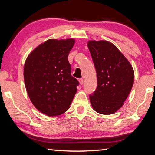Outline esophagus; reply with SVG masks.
Instances as JSON below:
<instances>
[{"label": "esophagus", "mask_w": 155, "mask_h": 155, "mask_svg": "<svg viewBox=\"0 0 155 155\" xmlns=\"http://www.w3.org/2000/svg\"><path fill=\"white\" fill-rule=\"evenodd\" d=\"M78 82H79L80 85H83V82H84V81H83V78H80V79H78Z\"/></svg>", "instance_id": "obj_1"}]
</instances>
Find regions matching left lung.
Returning <instances> with one entry per match:
<instances>
[{
	"instance_id": "obj_1",
	"label": "left lung",
	"mask_w": 155,
	"mask_h": 155,
	"mask_svg": "<svg viewBox=\"0 0 155 155\" xmlns=\"http://www.w3.org/2000/svg\"><path fill=\"white\" fill-rule=\"evenodd\" d=\"M88 49L97 72V87L90 95L96 112L112 114L121 108L132 90L134 71L128 60L107 41H89Z\"/></svg>"
}]
</instances>
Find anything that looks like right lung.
<instances>
[{
	"instance_id": "right-lung-1",
	"label": "right lung",
	"mask_w": 155,
	"mask_h": 155,
	"mask_svg": "<svg viewBox=\"0 0 155 155\" xmlns=\"http://www.w3.org/2000/svg\"><path fill=\"white\" fill-rule=\"evenodd\" d=\"M74 38L49 39L28 55L24 65V81L34 107L49 117L65 112L77 93L78 81L71 75L68 60Z\"/></svg>"
}]
</instances>
